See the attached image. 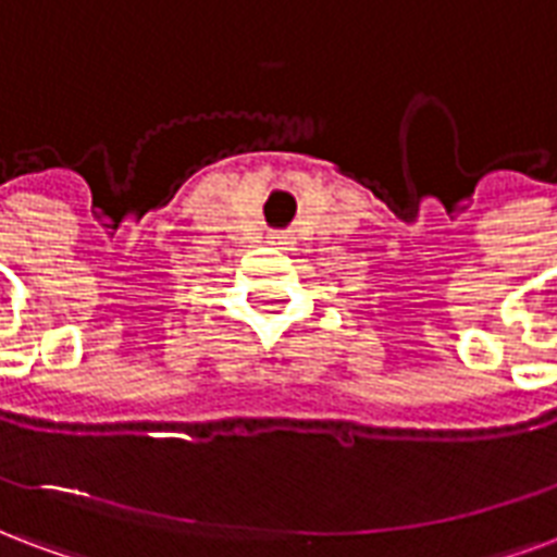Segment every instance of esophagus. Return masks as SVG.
Listing matches in <instances>:
<instances>
[{
    "instance_id": "obj_1",
    "label": "esophagus",
    "mask_w": 557,
    "mask_h": 557,
    "mask_svg": "<svg viewBox=\"0 0 557 557\" xmlns=\"http://www.w3.org/2000/svg\"><path fill=\"white\" fill-rule=\"evenodd\" d=\"M271 245L286 247V245H289V236H286V233H274V236H271Z\"/></svg>"
}]
</instances>
